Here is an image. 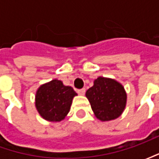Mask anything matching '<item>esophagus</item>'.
<instances>
[{"label":"esophagus","instance_id":"esophagus-1","mask_svg":"<svg viewBox=\"0 0 159 159\" xmlns=\"http://www.w3.org/2000/svg\"><path fill=\"white\" fill-rule=\"evenodd\" d=\"M85 92H86V89H78V90H77V93H78L79 95H85Z\"/></svg>","mask_w":159,"mask_h":159}]
</instances>
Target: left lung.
Returning a JSON list of instances; mask_svg holds the SVG:
<instances>
[{
	"label": "left lung",
	"instance_id": "obj_1",
	"mask_svg": "<svg viewBox=\"0 0 159 159\" xmlns=\"http://www.w3.org/2000/svg\"><path fill=\"white\" fill-rule=\"evenodd\" d=\"M86 96L95 117L101 121L119 118L126 104V93L124 87L109 78H97L94 81V86L86 92Z\"/></svg>",
	"mask_w": 159,
	"mask_h": 159
}]
</instances>
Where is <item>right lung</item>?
<instances>
[{"label":"right lung","instance_id":"1","mask_svg":"<svg viewBox=\"0 0 159 159\" xmlns=\"http://www.w3.org/2000/svg\"><path fill=\"white\" fill-rule=\"evenodd\" d=\"M77 93L71 87L64 86L61 80H53L41 85L35 95V106L44 119L59 122L70 111Z\"/></svg>","mask_w":159,"mask_h":159}]
</instances>
